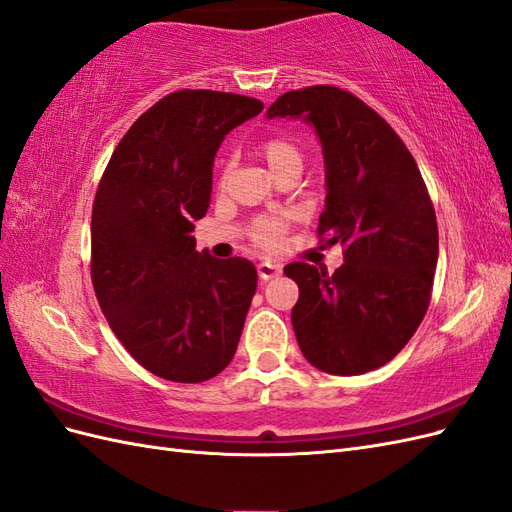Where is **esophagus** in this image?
Listing matches in <instances>:
<instances>
[{"instance_id": "34e87169", "label": "esophagus", "mask_w": 512, "mask_h": 512, "mask_svg": "<svg viewBox=\"0 0 512 512\" xmlns=\"http://www.w3.org/2000/svg\"><path fill=\"white\" fill-rule=\"evenodd\" d=\"M282 273V265H273V262H260L258 265V275L260 280H273Z\"/></svg>"}]
</instances>
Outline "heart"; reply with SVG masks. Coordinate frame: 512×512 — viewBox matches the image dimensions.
Instances as JSON below:
<instances>
[{
	"instance_id": "obj_1",
	"label": "heart",
	"mask_w": 512,
	"mask_h": 512,
	"mask_svg": "<svg viewBox=\"0 0 512 512\" xmlns=\"http://www.w3.org/2000/svg\"><path fill=\"white\" fill-rule=\"evenodd\" d=\"M258 153L262 156V160L269 164V168L275 175L284 173L286 168H292V166L301 168V162H303L301 147L288 136L262 138V141L258 143ZM232 168H235V164H232V160H228L222 168V175H220L222 188H226V183L232 175ZM252 237L260 247H265V250H275V247L280 245L284 239V222L277 218H260L254 226Z\"/></svg>"
}]
</instances>
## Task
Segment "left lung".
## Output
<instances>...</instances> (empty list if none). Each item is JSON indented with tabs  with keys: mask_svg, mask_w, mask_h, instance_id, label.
I'll use <instances>...</instances> for the list:
<instances>
[{
	"mask_svg": "<svg viewBox=\"0 0 512 512\" xmlns=\"http://www.w3.org/2000/svg\"><path fill=\"white\" fill-rule=\"evenodd\" d=\"M267 117L314 126L327 181L318 235L327 247L342 245L346 260L333 275L307 262L284 267L299 286V348L333 376L378 369L410 342L431 299L438 222L421 170L389 123L350 91H288Z\"/></svg>",
	"mask_w": 512,
	"mask_h": 512,
	"instance_id": "left-lung-1",
	"label": "left lung"
}]
</instances>
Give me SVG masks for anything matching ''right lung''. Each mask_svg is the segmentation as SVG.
I'll list each match as a JSON object with an SVG mask.
<instances>
[{
  "instance_id": "obj_1",
  "label": "right lung",
  "mask_w": 512,
  "mask_h": 512,
  "mask_svg": "<svg viewBox=\"0 0 512 512\" xmlns=\"http://www.w3.org/2000/svg\"><path fill=\"white\" fill-rule=\"evenodd\" d=\"M256 98L181 89L138 117L100 179L91 282L136 363L170 382H205L232 361L256 267L196 252L224 136L262 111Z\"/></svg>"
}]
</instances>
